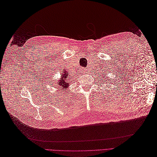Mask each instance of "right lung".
Returning <instances> with one entry per match:
<instances>
[{"label": "right lung", "mask_w": 157, "mask_h": 157, "mask_svg": "<svg viewBox=\"0 0 157 157\" xmlns=\"http://www.w3.org/2000/svg\"><path fill=\"white\" fill-rule=\"evenodd\" d=\"M61 75V78H59V81L58 83L59 86L62 90L67 89V87L69 86V83L67 80L69 74L67 73H66L65 71H64V72H62Z\"/></svg>", "instance_id": "add662e5"}]
</instances>
